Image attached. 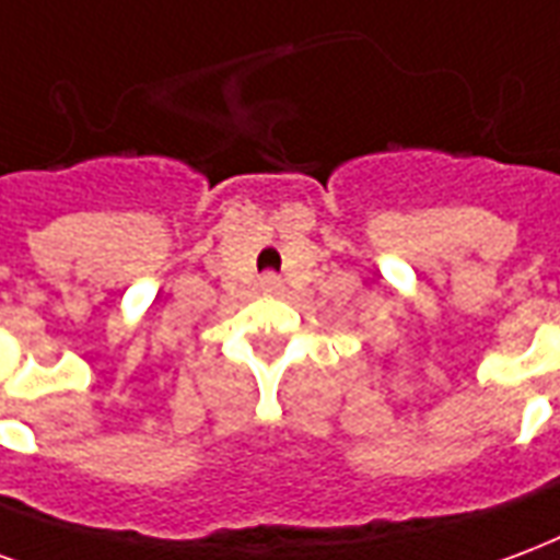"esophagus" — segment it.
Returning <instances> with one entry per match:
<instances>
[{"mask_svg": "<svg viewBox=\"0 0 560 560\" xmlns=\"http://www.w3.org/2000/svg\"><path fill=\"white\" fill-rule=\"evenodd\" d=\"M262 285H268V289H277V285H280V277H277V275H265L262 277Z\"/></svg>", "mask_w": 560, "mask_h": 560, "instance_id": "obj_1", "label": "esophagus"}]
</instances>
